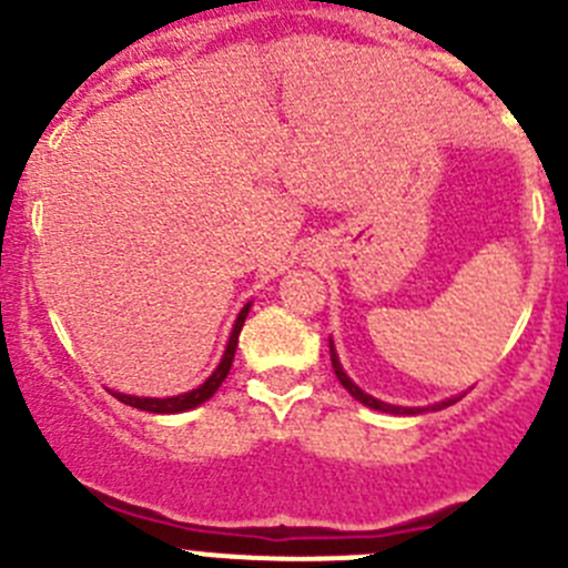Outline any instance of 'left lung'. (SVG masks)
<instances>
[{"label":"left lung","mask_w":568,"mask_h":568,"mask_svg":"<svg viewBox=\"0 0 568 568\" xmlns=\"http://www.w3.org/2000/svg\"><path fill=\"white\" fill-rule=\"evenodd\" d=\"M329 358H333V369H335V375H338L341 386H344L346 393L353 395L355 400H361V404H364V406H373V409H381V413H393V415H415V413H424V409H406V406H393V404H384V400L373 398V395H366L364 389H358V386H355L353 381L346 378V373H344V369H341V364H338V355H335V349H333V341H329ZM449 404H455V398L444 400V404H435L433 409H444V406H449Z\"/></svg>","instance_id":"1"}]
</instances>
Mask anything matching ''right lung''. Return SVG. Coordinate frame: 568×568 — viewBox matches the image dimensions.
<instances>
[{
  "label": "right lung",
  "mask_w": 568,
  "mask_h": 568,
  "mask_svg": "<svg viewBox=\"0 0 568 568\" xmlns=\"http://www.w3.org/2000/svg\"><path fill=\"white\" fill-rule=\"evenodd\" d=\"M247 313H250V304H244V310H241L239 318H235L233 333H230L227 349H224V355H222V364L215 366V373L210 375L202 386H195L193 393L173 395V398H135V395H122V393H113V395L122 400V404L135 406V409H144V413H155V415L187 413V409H193V406L204 404L207 398H213L215 389H219V386H222V381L227 378L230 366H233V358H235V346H239V333H241V327H244V318H247Z\"/></svg>",
  "instance_id": "1"
}]
</instances>
